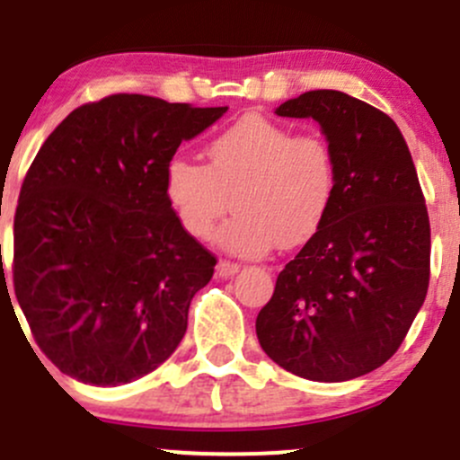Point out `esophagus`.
<instances>
[{
	"mask_svg": "<svg viewBox=\"0 0 460 460\" xmlns=\"http://www.w3.org/2000/svg\"><path fill=\"white\" fill-rule=\"evenodd\" d=\"M216 269H217V276L231 278V276H235V273L240 271V264L238 262H231V260H220Z\"/></svg>",
	"mask_w": 460,
	"mask_h": 460,
	"instance_id": "1",
	"label": "esophagus"
}]
</instances>
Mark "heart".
Segmentation results:
<instances>
[{
  "instance_id": "1",
  "label": "heart",
  "mask_w": 460,
  "mask_h": 460,
  "mask_svg": "<svg viewBox=\"0 0 460 460\" xmlns=\"http://www.w3.org/2000/svg\"><path fill=\"white\" fill-rule=\"evenodd\" d=\"M208 166L173 157L164 189L180 225L204 240L234 204L220 243L238 256L305 244L323 226L338 191L333 146L318 133L249 115L213 137Z\"/></svg>"
}]
</instances>
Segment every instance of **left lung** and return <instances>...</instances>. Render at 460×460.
I'll return each instance as SVG.
<instances>
[{
	"mask_svg": "<svg viewBox=\"0 0 460 460\" xmlns=\"http://www.w3.org/2000/svg\"><path fill=\"white\" fill-rule=\"evenodd\" d=\"M276 113L323 127L338 191L323 226L278 273L256 318L260 347L300 378H358L396 354L428 296L423 189L396 122L367 102L320 88Z\"/></svg>",
	"mask_w": 460,
	"mask_h": 460,
	"instance_id": "left-lung-1",
	"label": "left lung"
}]
</instances>
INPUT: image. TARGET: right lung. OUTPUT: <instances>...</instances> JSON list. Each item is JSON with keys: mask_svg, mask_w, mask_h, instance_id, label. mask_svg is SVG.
Wrapping results in <instances>:
<instances>
[{"mask_svg": "<svg viewBox=\"0 0 460 460\" xmlns=\"http://www.w3.org/2000/svg\"><path fill=\"white\" fill-rule=\"evenodd\" d=\"M222 113L118 93L73 111L37 151L17 200L13 287L62 374L113 387L180 345L217 260L180 225L164 175Z\"/></svg>", "mask_w": 460, "mask_h": 460, "instance_id": "add662e5", "label": "right lung"}]
</instances>
